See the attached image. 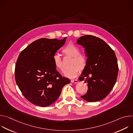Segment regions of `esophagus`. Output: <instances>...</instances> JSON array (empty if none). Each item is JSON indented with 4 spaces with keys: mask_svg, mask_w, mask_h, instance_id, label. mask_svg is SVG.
I'll return each mask as SVG.
<instances>
[{
    "mask_svg": "<svg viewBox=\"0 0 133 133\" xmlns=\"http://www.w3.org/2000/svg\"><path fill=\"white\" fill-rule=\"evenodd\" d=\"M71 83H74V84H77V83H78V81L77 80H76V79H71Z\"/></svg>",
    "mask_w": 133,
    "mask_h": 133,
    "instance_id": "esophagus-1",
    "label": "esophagus"
}]
</instances>
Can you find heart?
Masks as SVG:
<instances>
[{"label":"heart","instance_id":"obj_1","mask_svg":"<svg viewBox=\"0 0 133 133\" xmlns=\"http://www.w3.org/2000/svg\"><path fill=\"white\" fill-rule=\"evenodd\" d=\"M63 52L67 56L71 57L69 68L66 69L64 72L66 77L73 78L76 76L79 70H83L87 65V58L84 55L80 54L79 48L75 45L69 43L62 50ZM54 65L57 69L63 71L64 69L63 64L61 57L57 54L52 56Z\"/></svg>","mask_w":133,"mask_h":133}]
</instances>
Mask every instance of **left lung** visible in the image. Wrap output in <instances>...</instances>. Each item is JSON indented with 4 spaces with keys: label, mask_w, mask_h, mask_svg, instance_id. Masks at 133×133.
Returning <instances> with one entry per match:
<instances>
[{
    "label": "left lung",
    "mask_w": 133,
    "mask_h": 133,
    "mask_svg": "<svg viewBox=\"0 0 133 133\" xmlns=\"http://www.w3.org/2000/svg\"><path fill=\"white\" fill-rule=\"evenodd\" d=\"M77 44L85 48L87 59L80 81L87 84V93L81 97L89 102L105 98L114 86L118 72L116 55L103 40L92 35H85Z\"/></svg>",
    "instance_id": "obj_1"
}]
</instances>
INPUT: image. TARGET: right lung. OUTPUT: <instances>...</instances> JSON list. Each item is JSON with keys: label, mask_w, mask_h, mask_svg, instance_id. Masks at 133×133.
I'll use <instances>...</instances> for the list:
<instances>
[{"label": "right lung", "mask_w": 133, "mask_h": 133, "mask_svg": "<svg viewBox=\"0 0 133 133\" xmlns=\"http://www.w3.org/2000/svg\"><path fill=\"white\" fill-rule=\"evenodd\" d=\"M66 38L39 39L19 55L15 70L16 82L31 103L43 107L51 105L58 98L63 87L70 82L57 71L52 62V56Z\"/></svg>", "instance_id": "obj_1"}]
</instances>
